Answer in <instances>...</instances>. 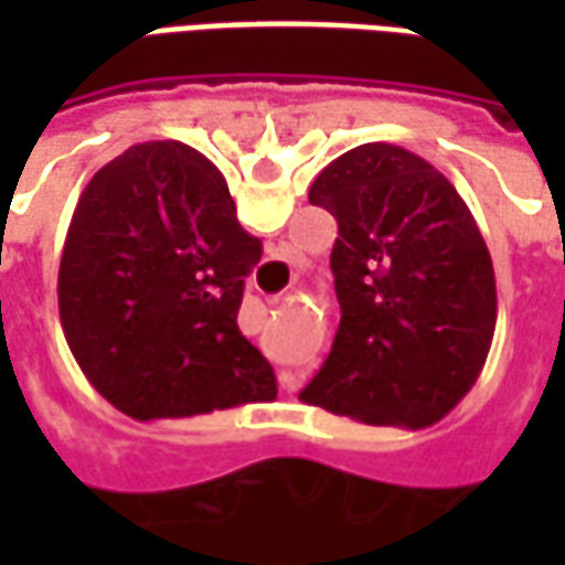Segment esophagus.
<instances>
[{
	"mask_svg": "<svg viewBox=\"0 0 565 565\" xmlns=\"http://www.w3.org/2000/svg\"><path fill=\"white\" fill-rule=\"evenodd\" d=\"M278 381H281L284 391L294 393L296 387H299V381H302V375H299V372H290V369H287V372H281V375H278Z\"/></svg>",
	"mask_w": 565,
	"mask_h": 565,
	"instance_id": "obj_1",
	"label": "esophagus"
}]
</instances>
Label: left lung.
Masks as SVG:
<instances>
[{
	"mask_svg": "<svg viewBox=\"0 0 565 565\" xmlns=\"http://www.w3.org/2000/svg\"><path fill=\"white\" fill-rule=\"evenodd\" d=\"M308 202L339 223L342 320L299 399L372 426L424 429L484 369L497 278L472 211L433 162L387 141L348 150Z\"/></svg>",
	"mask_w": 565,
	"mask_h": 565,
	"instance_id": "left-lung-1",
	"label": "left lung"
}]
</instances>
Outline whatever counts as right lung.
<instances>
[{"mask_svg": "<svg viewBox=\"0 0 565 565\" xmlns=\"http://www.w3.org/2000/svg\"><path fill=\"white\" fill-rule=\"evenodd\" d=\"M259 238L217 166L145 141L84 186L60 259V323L96 391L132 420L271 403L269 360L238 330Z\"/></svg>", "mask_w": 565, "mask_h": 565, "instance_id": "add662e5", "label": "right lung"}]
</instances>
